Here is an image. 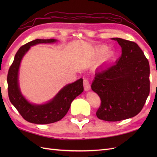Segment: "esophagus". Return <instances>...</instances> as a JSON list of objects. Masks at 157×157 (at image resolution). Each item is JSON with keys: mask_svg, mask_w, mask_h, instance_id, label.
I'll use <instances>...</instances> for the list:
<instances>
[{"mask_svg": "<svg viewBox=\"0 0 157 157\" xmlns=\"http://www.w3.org/2000/svg\"><path fill=\"white\" fill-rule=\"evenodd\" d=\"M84 86L86 91H88L90 89V81L88 77H85L84 78Z\"/></svg>", "mask_w": 157, "mask_h": 157, "instance_id": "esophagus-1", "label": "esophagus"}]
</instances>
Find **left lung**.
<instances>
[{"label":"left lung","mask_w":157,"mask_h":157,"mask_svg":"<svg viewBox=\"0 0 157 157\" xmlns=\"http://www.w3.org/2000/svg\"><path fill=\"white\" fill-rule=\"evenodd\" d=\"M121 46L118 61L96 72L92 90L99 96L96 116L106 121H119L137 115L150 93V66L136 42L115 38Z\"/></svg>","instance_id":"left-lung-1"}]
</instances>
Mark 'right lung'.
<instances>
[{
    "label": "right lung",
    "mask_w": 157,
    "mask_h": 157,
    "mask_svg": "<svg viewBox=\"0 0 157 157\" xmlns=\"http://www.w3.org/2000/svg\"><path fill=\"white\" fill-rule=\"evenodd\" d=\"M56 41L55 39H36L23 45L17 52L8 71V94L10 101L23 119L36 124H48L60 121L68 112L71 102L84 91L83 79L80 78L65 86L52 101L44 105H32L21 94L18 84V71L23 56L32 46Z\"/></svg>",
    "instance_id": "right-lung-1"
}]
</instances>
